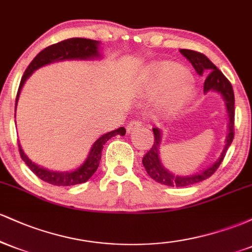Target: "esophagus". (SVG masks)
Instances as JSON below:
<instances>
[{
  "label": "esophagus",
  "mask_w": 252,
  "mask_h": 252,
  "mask_svg": "<svg viewBox=\"0 0 252 252\" xmlns=\"http://www.w3.org/2000/svg\"><path fill=\"white\" fill-rule=\"evenodd\" d=\"M141 126H142V123H141L140 121H132V122L128 124V126H126V131H128V134H130V132L135 131V130L141 128Z\"/></svg>",
  "instance_id": "esophagus-1"
}]
</instances>
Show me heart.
Masks as SVG:
<instances>
[{
	"mask_svg": "<svg viewBox=\"0 0 252 252\" xmlns=\"http://www.w3.org/2000/svg\"><path fill=\"white\" fill-rule=\"evenodd\" d=\"M142 84L150 96L166 94L162 102L164 112H175L189 104L194 96V85L184 66L168 60L154 63L146 70Z\"/></svg>",
	"mask_w": 252,
	"mask_h": 252,
	"instance_id": "1",
	"label": "heart"
}]
</instances>
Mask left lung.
Segmentation results:
<instances>
[{
    "mask_svg": "<svg viewBox=\"0 0 252 252\" xmlns=\"http://www.w3.org/2000/svg\"><path fill=\"white\" fill-rule=\"evenodd\" d=\"M180 53L192 63V66L195 68L196 73L199 76H206L204 83V94H206L209 92H217V94H220L225 103V108H226L228 123L227 135L226 138H225V147L222 149L220 156L212 164H210L207 168L190 175L174 174L163 166L162 161L160 158V144L161 140H162V131L158 128H153L154 144H153L152 149L144 155L142 163L150 178L154 179L158 184L172 187L190 186V185L198 184V182L210 178L216 172L217 168L220 166L221 161L224 160L225 154L227 152V148L231 146L233 136H235V132H233V126H235V94H233V89L231 83L221 73V71L217 68L215 63L202 53L190 50H180Z\"/></svg>",
    "mask_w": 252,
    "mask_h": 252,
    "instance_id": "8db88e82",
    "label": "left lung"
}]
</instances>
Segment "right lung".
Returning <instances> with one entry per match:
<instances>
[{
  "mask_svg": "<svg viewBox=\"0 0 252 252\" xmlns=\"http://www.w3.org/2000/svg\"><path fill=\"white\" fill-rule=\"evenodd\" d=\"M99 41L91 39H84V37H72V39L63 40L62 42L54 43V45L48 46L45 50L40 52L37 56L32 60V63L26 68L24 77H22L21 83H20L19 91H17L16 102H15V111L17 102H19L20 94L24 88L26 80L33 74L34 71L37 68L42 67V66L50 65V63L57 62H63V60H92V59H99L102 58V54L99 52ZM16 116V115H15ZM116 135H126V129L123 126L118 128L112 131L106 132L100 136L99 138L92 144L91 149H90L88 158L85 161L73 170H67V172H60V170H51L43 167L39 166L35 162L31 160L27 155L25 154L24 149H22L21 144L19 142V150L20 155H21L22 160L25 163L30 167L32 172L35 174L37 178H40L45 182H48L51 185H56V186H72V185L84 184L94 174L98 166H99L100 156H102L103 146L105 144L111 137Z\"/></svg>",
  "mask_w": 252,
  "mask_h": 252,
  "instance_id": "obj_1",
  "label": "right lung"
}]
</instances>
